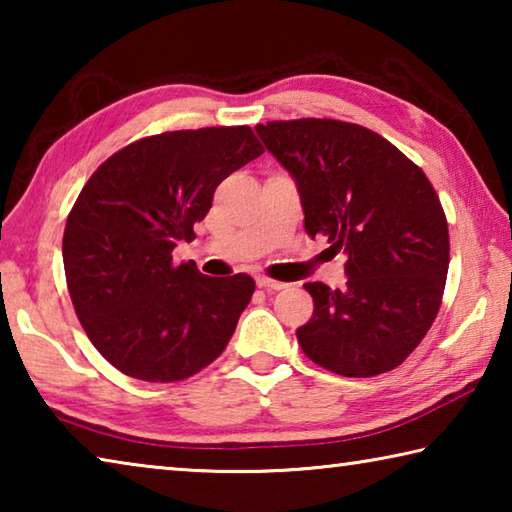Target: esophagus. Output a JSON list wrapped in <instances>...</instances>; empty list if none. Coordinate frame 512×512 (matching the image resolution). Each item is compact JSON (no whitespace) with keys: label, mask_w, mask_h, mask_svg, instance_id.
I'll use <instances>...</instances> for the list:
<instances>
[{"label":"esophagus","mask_w":512,"mask_h":512,"mask_svg":"<svg viewBox=\"0 0 512 512\" xmlns=\"http://www.w3.org/2000/svg\"><path fill=\"white\" fill-rule=\"evenodd\" d=\"M257 287L259 289H268V291H280V289H284L287 287V284L284 282H277V280H271V277H257Z\"/></svg>","instance_id":"obj_1"}]
</instances>
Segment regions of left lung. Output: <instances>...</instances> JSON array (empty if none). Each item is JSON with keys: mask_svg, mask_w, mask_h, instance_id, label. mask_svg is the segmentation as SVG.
I'll return each mask as SVG.
<instances>
[{"mask_svg": "<svg viewBox=\"0 0 512 512\" xmlns=\"http://www.w3.org/2000/svg\"><path fill=\"white\" fill-rule=\"evenodd\" d=\"M255 131L296 183L305 230L348 257L345 289L305 284L314 316L296 329L302 352L343 377L397 368L443 300L449 235L436 189L400 149L357 124L293 119Z\"/></svg>", "mask_w": 512, "mask_h": 512, "instance_id": "8db88e82", "label": "left lung"}]
</instances>
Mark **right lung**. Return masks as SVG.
I'll return each instance as SVG.
<instances>
[{
    "instance_id": "right-lung-1",
    "label": "right lung",
    "mask_w": 512,
    "mask_h": 512,
    "mask_svg": "<svg viewBox=\"0 0 512 512\" xmlns=\"http://www.w3.org/2000/svg\"><path fill=\"white\" fill-rule=\"evenodd\" d=\"M264 153L248 126L198 128L124 146L67 216L63 264L81 325L128 377L169 384L219 357L255 291L250 275L173 264L221 180Z\"/></svg>"
}]
</instances>
